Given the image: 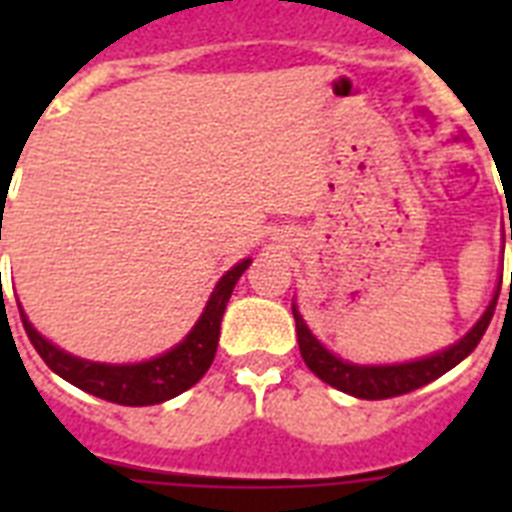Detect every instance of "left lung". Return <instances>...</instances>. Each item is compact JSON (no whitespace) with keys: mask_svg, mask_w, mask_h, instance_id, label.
<instances>
[{"mask_svg":"<svg viewBox=\"0 0 512 512\" xmlns=\"http://www.w3.org/2000/svg\"><path fill=\"white\" fill-rule=\"evenodd\" d=\"M512 241V228H510ZM497 297L500 289L494 292V300L489 303L486 313L476 321V327L470 329L468 335L460 342H454L446 350L436 353V356L420 358V361H409V364H388V366H358L350 361H342L335 353H329L316 337L311 335V329L305 327L303 316L297 311V305H292L297 327V342H300V356H303L305 366L311 369L319 380H324L332 388L348 393V396L366 398V401H377V398H393L412 393V390L428 385V382L438 380L441 374H446L452 366H457L462 358H468L476 345L484 337L486 327L494 316L497 308Z\"/></svg>","mask_w":512,"mask_h":512,"instance_id":"1","label":"left lung"}]
</instances>
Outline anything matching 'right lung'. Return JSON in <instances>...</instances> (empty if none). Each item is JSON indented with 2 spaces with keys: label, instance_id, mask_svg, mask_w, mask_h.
Returning <instances> with one entry per match:
<instances>
[{
  "label": "right lung",
  "instance_id": "add662e5",
  "mask_svg": "<svg viewBox=\"0 0 512 512\" xmlns=\"http://www.w3.org/2000/svg\"><path fill=\"white\" fill-rule=\"evenodd\" d=\"M249 263L252 260H241L225 273L223 279L217 281L215 292L207 300V308H204L196 327L188 332V337L180 345H175L162 356L151 358V361H140V364H95V361H84V358L71 356L66 350L55 348L52 342L44 340L31 327L23 308H20V321H23V329H26L28 340L36 348V353L44 358V364L50 366L55 374H60L66 382L82 388L84 393H92V396L106 398V401H114V404L122 406L162 404V401L180 396L183 390L193 388L212 366L217 340H220V321H223L225 305L231 300L233 287H236L241 273L247 271Z\"/></svg>",
  "mask_w": 512,
  "mask_h": 512
}]
</instances>
